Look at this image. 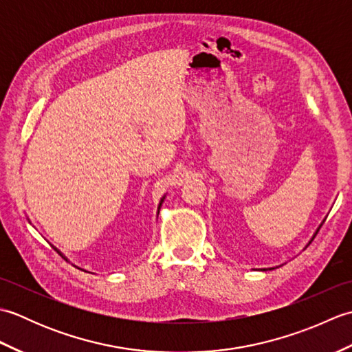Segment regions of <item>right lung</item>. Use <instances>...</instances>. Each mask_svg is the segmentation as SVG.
<instances>
[{
	"mask_svg": "<svg viewBox=\"0 0 352 352\" xmlns=\"http://www.w3.org/2000/svg\"><path fill=\"white\" fill-rule=\"evenodd\" d=\"M160 204H162V203H160Z\"/></svg>",
	"mask_w": 352,
	"mask_h": 352,
	"instance_id": "add662e5",
	"label": "right lung"
}]
</instances>
